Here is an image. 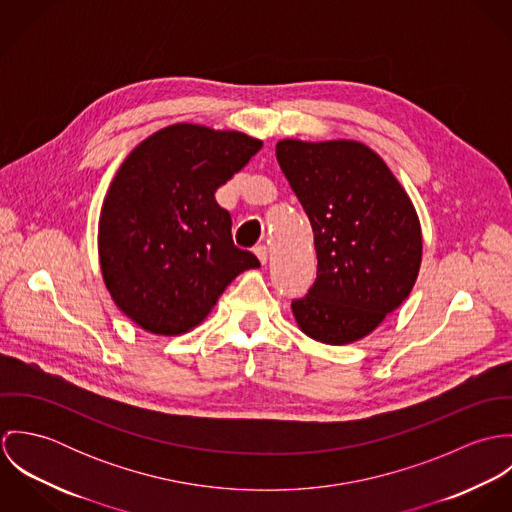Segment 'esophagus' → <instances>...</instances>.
<instances>
[{
	"instance_id": "34e87169",
	"label": "esophagus",
	"mask_w": 512,
	"mask_h": 512,
	"mask_svg": "<svg viewBox=\"0 0 512 512\" xmlns=\"http://www.w3.org/2000/svg\"><path fill=\"white\" fill-rule=\"evenodd\" d=\"M254 254H256V258L260 260L262 266L268 264V248H266V246H258V248L254 250Z\"/></svg>"
}]
</instances>
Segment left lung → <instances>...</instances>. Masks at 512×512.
<instances>
[{"instance_id": "obj_1", "label": "left lung", "mask_w": 512, "mask_h": 512, "mask_svg": "<svg viewBox=\"0 0 512 512\" xmlns=\"http://www.w3.org/2000/svg\"><path fill=\"white\" fill-rule=\"evenodd\" d=\"M278 163L313 228L317 278L292 303L297 327L325 345L370 335L412 292L422 226L384 159L355 140H280Z\"/></svg>"}]
</instances>
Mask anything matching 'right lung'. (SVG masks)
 Segmentation results:
<instances>
[{"mask_svg": "<svg viewBox=\"0 0 512 512\" xmlns=\"http://www.w3.org/2000/svg\"><path fill=\"white\" fill-rule=\"evenodd\" d=\"M262 140L179 122L151 134L116 171L98 219V258L116 307L140 329L177 337L201 325L228 284L258 268L232 242L215 191Z\"/></svg>", "mask_w": 512, "mask_h": 512, "instance_id": "1", "label": "right lung"}]
</instances>
